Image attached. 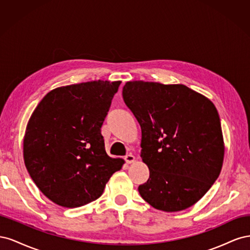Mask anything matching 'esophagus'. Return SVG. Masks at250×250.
Masks as SVG:
<instances>
[{
  "label": "esophagus",
  "mask_w": 250,
  "mask_h": 250,
  "mask_svg": "<svg viewBox=\"0 0 250 250\" xmlns=\"http://www.w3.org/2000/svg\"><path fill=\"white\" fill-rule=\"evenodd\" d=\"M124 160L126 161L127 164H132V163L134 162V156L129 153V154H127V155L124 157Z\"/></svg>",
  "instance_id": "34e87169"
}]
</instances>
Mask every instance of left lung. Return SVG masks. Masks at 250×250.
I'll return each instance as SVG.
<instances>
[{
    "label": "left lung",
    "mask_w": 250,
    "mask_h": 250,
    "mask_svg": "<svg viewBox=\"0 0 250 250\" xmlns=\"http://www.w3.org/2000/svg\"><path fill=\"white\" fill-rule=\"evenodd\" d=\"M123 99L142 129L141 157L150 171L142 198L165 211L190 208L220 174V118L208 98L183 84L129 81Z\"/></svg>",
    "instance_id": "1"
}]
</instances>
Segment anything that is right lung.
<instances>
[{"label":"right lung","instance_id":"1","mask_svg":"<svg viewBox=\"0 0 250 250\" xmlns=\"http://www.w3.org/2000/svg\"><path fill=\"white\" fill-rule=\"evenodd\" d=\"M121 81H89L51 90L30 118L24 161L51 201L78 208L98 199L124 164L104 148L101 126Z\"/></svg>","mask_w":250,"mask_h":250}]
</instances>
